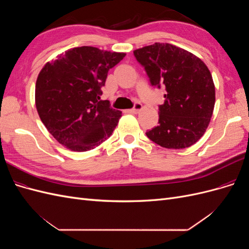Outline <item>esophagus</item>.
<instances>
[{"mask_svg":"<svg viewBox=\"0 0 249 249\" xmlns=\"http://www.w3.org/2000/svg\"><path fill=\"white\" fill-rule=\"evenodd\" d=\"M142 105L140 103H136L134 105V108L133 109H130V112L132 113H138L140 110H142Z\"/></svg>","mask_w":249,"mask_h":249,"instance_id":"34e87169","label":"esophagus"}]
</instances>
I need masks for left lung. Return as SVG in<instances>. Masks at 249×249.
Returning a JSON list of instances; mask_svg holds the SVG:
<instances>
[{"mask_svg":"<svg viewBox=\"0 0 249 249\" xmlns=\"http://www.w3.org/2000/svg\"><path fill=\"white\" fill-rule=\"evenodd\" d=\"M150 84L165 88L159 124L146 136L165 148H186L205 134L213 114L215 86L207 65L192 53L156 42L134 51Z\"/></svg>","mask_w":249,"mask_h":249,"instance_id":"obj_1","label":"left lung"}]
</instances>
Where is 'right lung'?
<instances>
[{
  "instance_id": "obj_1",
  "label": "right lung",
  "mask_w": 249,
  "mask_h": 249,
  "mask_svg": "<svg viewBox=\"0 0 249 249\" xmlns=\"http://www.w3.org/2000/svg\"><path fill=\"white\" fill-rule=\"evenodd\" d=\"M124 53L80 47L66 51L42 67L35 104L48 131L73 152H86L109 138L122 112L100 101L108 71Z\"/></svg>"
}]
</instances>
